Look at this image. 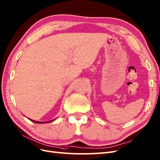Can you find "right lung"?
Segmentation results:
<instances>
[{
	"mask_svg": "<svg viewBox=\"0 0 160 160\" xmlns=\"http://www.w3.org/2000/svg\"><path fill=\"white\" fill-rule=\"evenodd\" d=\"M28 119H30L31 122H34V123H50V122H52L53 120H50V121H48V122H37V121H35V120H32V119H31L28 118Z\"/></svg>",
	"mask_w": 160,
	"mask_h": 160,
	"instance_id": "1",
	"label": "right lung"
}]
</instances>
